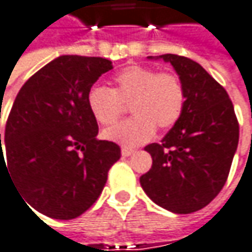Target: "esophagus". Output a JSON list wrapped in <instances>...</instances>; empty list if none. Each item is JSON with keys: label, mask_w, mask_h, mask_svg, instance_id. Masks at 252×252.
<instances>
[{"label": "esophagus", "mask_w": 252, "mask_h": 252, "mask_svg": "<svg viewBox=\"0 0 252 252\" xmlns=\"http://www.w3.org/2000/svg\"><path fill=\"white\" fill-rule=\"evenodd\" d=\"M136 151L135 149H122V156H125V158H127V156H132V155H135Z\"/></svg>", "instance_id": "34e87169"}]
</instances>
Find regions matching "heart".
<instances>
[{
  "label": "heart",
  "mask_w": 252,
  "mask_h": 252,
  "mask_svg": "<svg viewBox=\"0 0 252 252\" xmlns=\"http://www.w3.org/2000/svg\"><path fill=\"white\" fill-rule=\"evenodd\" d=\"M185 100V89L178 76L145 65H129L115 76L112 90L93 86L87 93V107L100 125L110 126L129 106L133 117L106 129L103 137L133 148L149 142L156 127L168 130L176 125Z\"/></svg>",
  "instance_id": "1"
}]
</instances>
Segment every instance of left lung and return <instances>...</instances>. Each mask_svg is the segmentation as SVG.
Here are the masks:
<instances>
[{
	"label": "left lung",
	"instance_id": "8db88e82",
	"mask_svg": "<svg viewBox=\"0 0 252 252\" xmlns=\"http://www.w3.org/2000/svg\"><path fill=\"white\" fill-rule=\"evenodd\" d=\"M148 59L172 64L187 100L162 142L145 148L152 168L140 185L156 205L190 214L207 207L225 185L238 146V120L228 93L201 64L176 54Z\"/></svg>",
	"mask_w": 252,
	"mask_h": 252
}]
</instances>
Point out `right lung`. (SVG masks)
Listing matches in <instances>:
<instances>
[{
    "label": "right lung",
    "mask_w": 252,
    "mask_h": 252,
    "mask_svg": "<svg viewBox=\"0 0 252 252\" xmlns=\"http://www.w3.org/2000/svg\"><path fill=\"white\" fill-rule=\"evenodd\" d=\"M112 68L101 57L60 56L14 100L4 137L7 163L1 148L0 169L5 166L23 201L43 215L73 220L86 212L120 158L116 143L96 137L97 122L87 107L89 90Z\"/></svg>",
    "instance_id": "obj_1"
}]
</instances>
